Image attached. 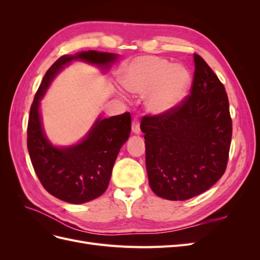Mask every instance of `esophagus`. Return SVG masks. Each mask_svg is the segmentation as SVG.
<instances>
[{
  "label": "esophagus",
  "instance_id": "34e87169",
  "mask_svg": "<svg viewBox=\"0 0 260 260\" xmlns=\"http://www.w3.org/2000/svg\"><path fill=\"white\" fill-rule=\"evenodd\" d=\"M141 131L140 129V120L138 119V118H135L132 121V132L136 133V135H139Z\"/></svg>",
  "mask_w": 260,
  "mask_h": 260
}]
</instances>
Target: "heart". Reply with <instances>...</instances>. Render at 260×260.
<instances>
[{
	"label": "heart",
	"mask_w": 260,
	"mask_h": 260,
	"mask_svg": "<svg viewBox=\"0 0 260 260\" xmlns=\"http://www.w3.org/2000/svg\"><path fill=\"white\" fill-rule=\"evenodd\" d=\"M120 81L128 91L138 94L150 92L146 107L155 115L172 111L184 99L191 76L180 65L167 59L143 56L132 60L123 70Z\"/></svg>",
	"instance_id": "1"
}]
</instances>
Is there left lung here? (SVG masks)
Returning a JSON list of instances; mask_svg holds the SVG:
<instances>
[{"mask_svg": "<svg viewBox=\"0 0 260 260\" xmlns=\"http://www.w3.org/2000/svg\"><path fill=\"white\" fill-rule=\"evenodd\" d=\"M191 94L172 111L144 116L149 186L159 198L185 201L207 191L224 174L232 138L223 84L194 54Z\"/></svg>", "mask_w": 260, "mask_h": 260, "instance_id": "8db88e82", "label": "left lung"}]
</instances>
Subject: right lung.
Segmentation results:
<instances>
[{"label": "right lung", "mask_w": 260, "mask_h": 260, "mask_svg": "<svg viewBox=\"0 0 260 260\" xmlns=\"http://www.w3.org/2000/svg\"><path fill=\"white\" fill-rule=\"evenodd\" d=\"M117 54L98 51L62 55L49 68L30 107L27 146L36 174L55 198L72 204L90 202L103 194L115 160L131 131V115L99 117L86 137L76 145L56 147L46 139L39 112L40 101L54 77L73 60H83L108 69Z\"/></svg>", "instance_id": "add662e5"}]
</instances>
